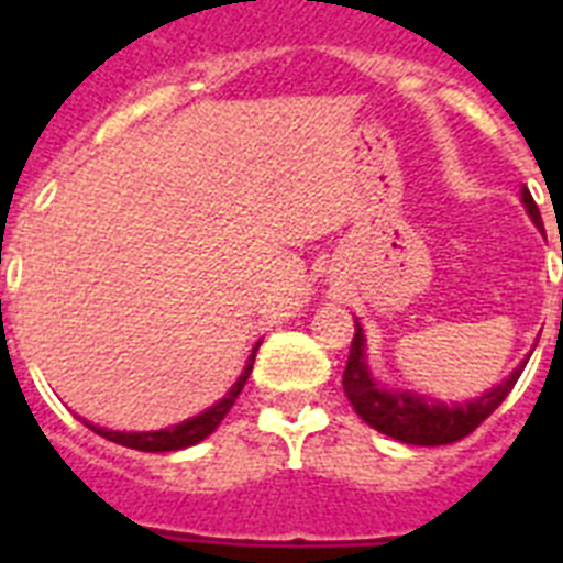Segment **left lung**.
I'll return each instance as SVG.
<instances>
[{
    "instance_id": "left-lung-1",
    "label": "left lung",
    "mask_w": 563,
    "mask_h": 563,
    "mask_svg": "<svg viewBox=\"0 0 563 563\" xmlns=\"http://www.w3.org/2000/svg\"><path fill=\"white\" fill-rule=\"evenodd\" d=\"M520 201L532 221L541 228V210L532 201L529 189H520ZM368 344L362 333L360 321H356V333L351 342V356H347V368H344V394L368 427L376 432L402 441V444L415 446H441L453 444L459 438L471 435L473 429L479 427L482 420L488 418L490 411L497 409L499 402L506 400L508 391L523 374L526 362H520L511 374L499 385L476 397V400L464 402H444L435 397L418 391H402V388H385L374 379L368 368Z\"/></svg>"
}]
</instances>
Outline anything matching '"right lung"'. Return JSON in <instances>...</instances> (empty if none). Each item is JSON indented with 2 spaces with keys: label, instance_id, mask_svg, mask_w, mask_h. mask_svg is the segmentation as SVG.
Returning <instances> with one entry per match:
<instances>
[{
  "label": "right lung",
  "instance_id": "right-lung-1",
  "mask_svg": "<svg viewBox=\"0 0 563 563\" xmlns=\"http://www.w3.org/2000/svg\"><path fill=\"white\" fill-rule=\"evenodd\" d=\"M260 344L263 342L254 344V351H251V356H247L245 362V368H242L236 383L230 385V391L224 394L219 402H212L210 409H203L201 415H195V418L180 420V423H175V427L154 429V432H119V429L96 427V423H90V420H84V423H87L96 435L108 438V441H113V444L131 446V450H143V453H172V450H184V446L198 444V441H203L207 435H212L216 427L224 420V415L233 409V402H236V397L242 394L247 376H251V368H254Z\"/></svg>",
  "mask_w": 563,
  "mask_h": 563
}]
</instances>
